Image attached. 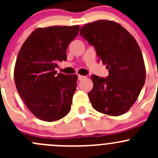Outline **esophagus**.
I'll return each instance as SVG.
<instances>
[{
  "mask_svg": "<svg viewBox=\"0 0 158 158\" xmlns=\"http://www.w3.org/2000/svg\"><path fill=\"white\" fill-rule=\"evenodd\" d=\"M85 78V76H81V75H79L78 76V79H79V80H82V79H84Z\"/></svg>",
  "mask_w": 158,
  "mask_h": 158,
  "instance_id": "1",
  "label": "esophagus"
}]
</instances>
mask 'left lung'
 I'll list each match as a JSON object with an SVG mask.
<instances>
[{"mask_svg":"<svg viewBox=\"0 0 158 158\" xmlns=\"http://www.w3.org/2000/svg\"><path fill=\"white\" fill-rule=\"evenodd\" d=\"M80 35L93 45L109 69L107 78L92 75L88 95L96 111L111 116L125 114L135 104L145 82L146 71L136 40L117 22L98 20L81 27Z\"/></svg>","mask_w":158,"mask_h":158,"instance_id":"8db88e82","label":"left lung"}]
</instances>
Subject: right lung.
<instances>
[{
    "instance_id": "right-lung-1",
    "label": "right lung",
    "mask_w": 158,
    "mask_h": 158,
    "mask_svg": "<svg viewBox=\"0 0 158 158\" xmlns=\"http://www.w3.org/2000/svg\"><path fill=\"white\" fill-rule=\"evenodd\" d=\"M79 25L36 28L22 45L14 66L16 88L28 109L45 122L69 112L76 90V74L58 73L57 63L66 60V49L79 34Z\"/></svg>"
}]
</instances>
